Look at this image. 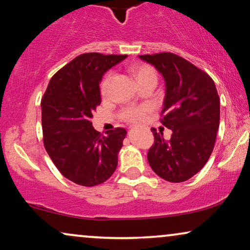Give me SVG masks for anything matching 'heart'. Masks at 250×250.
I'll use <instances>...</instances> for the list:
<instances>
[{"label":"heart","instance_id":"1","mask_svg":"<svg viewBox=\"0 0 250 250\" xmlns=\"http://www.w3.org/2000/svg\"><path fill=\"white\" fill-rule=\"evenodd\" d=\"M134 78L136 79L137 83L141 81L146 80L147 78H157V72L151 65L147 64H139L135 65L132 68ZM114 77V72L109 71L104 74V77L100 83V91L101 95L106 96L109 90V85L111 82V79ZM152 110V106L150 104H129V106L123 107L121 111H119V117L123 121L129 122V123H139L142 122L146 118V114Z\"/></svg>","mask_w":250,"mask_h":250}]
</instances>
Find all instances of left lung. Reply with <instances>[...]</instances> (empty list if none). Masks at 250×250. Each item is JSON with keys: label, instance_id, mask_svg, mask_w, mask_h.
<instances>
[{"label": "left lung", "instance_id": "left-lung-1", "mask_svg": "<svg viewBox=\"0 0 250 250\" xmlns=\"http://www.w3.org/2000/svg\"><path fill=\"white\" fill-rule=\"evenodd\" d=\"M164 75L166 97L161 124L170 140L151 128L154 143L147 152L150 167L162 179L182 183L200 171L214 149L220 124V98L214 81L201 68L173 53L140 55Z\"/></svg>", "mask_w": 250, "mask_h": 250}]
</instances>
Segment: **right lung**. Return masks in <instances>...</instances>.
I'll list each match as a JSON object with an SVG mask.
<instances>
[{"mask_svg": "<svg viewBox=\"0 0 250 250\" xmlns=\"http://www.w3.org/2000/svg\"><path fill=\"white\" fill-rule=\"evenodd\" d=\"M126 57L81 54L53 75L42 98L45 149L59 171L78 185L103 184L117 167L126 129L101 134L93 128L91 118L101 103L104 73Z\"/></svg>", "mask_w": 250, "mask_h": 250, "instance_id": "right-lung-1", "label": "right lung"}]
</instances>
